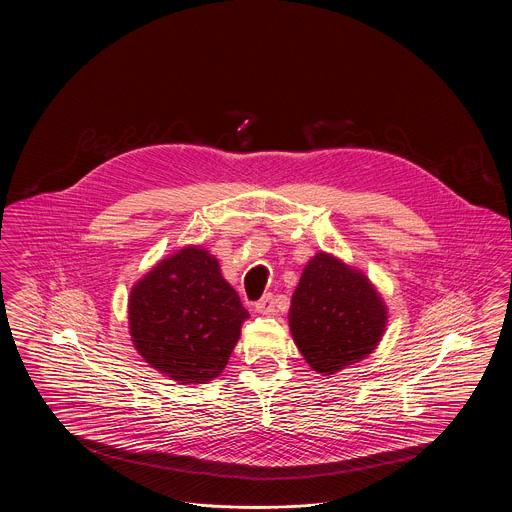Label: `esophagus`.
Listing matches in <instances>:
<instances>
[{
	"instance_id": "esophagus-1",
	"label": "esophagus",
	"mask_w": 512,
	"mask_h": 512,
	"mask_svg": "<svg viewBox=\"0 0 512 512\" xmlns=\"http://www.w3.org/2000/svg\"><path fill=\"white\" fill-rule=\"evenodd\" d=\"M255 312L263 315L273 314L275 312V296L267 294L259 302H255Z\"/></svg>"
}]
</instances>
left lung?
Masks as SVG:
<instances>
[{"instance_id":"8db88e82","label":"left lung","mask_w":512,"mask_h":512,"mask_svg":"<svg viewBox=\"0 0 512 512\" xmlns=\"http://www.w3.org/2000/svg\"><path fill=\"white\" fill-rule=\"evenodd\" d=\"M288 325L306 362L331 376L374 353L388 325V306L360 269L319 251L292 294Z\"/></svg>"}]
</instances>
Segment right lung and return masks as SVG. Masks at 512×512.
Wrapping results in <instances>:
<instances>
[{
    "instance_id": "right-lung-1",
    "label": "right lung",
    "mask_w": 512,
    "mask_h": 512,
    "mask_svg": "<svg viewBox=\"0 0 512 512\" xmlns=\"http://www.w3.org/2000/svg\"><path fill=\"white\" fill-rule=\"evenodd\" d=\"M247 317L218 259L200 245L161 259L128 296L134 349L183 386L208 384L222 374Z\"/></svg>"
}]
</instances>
